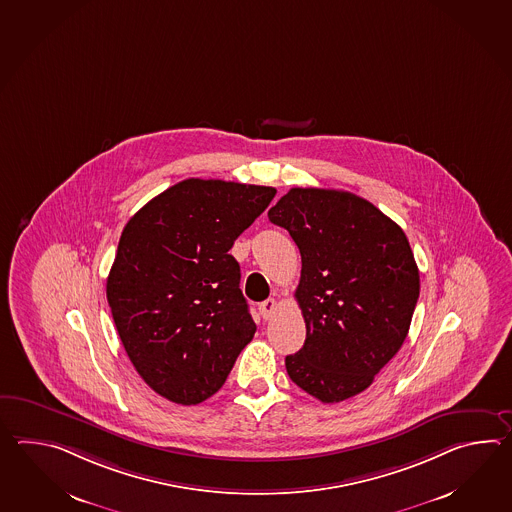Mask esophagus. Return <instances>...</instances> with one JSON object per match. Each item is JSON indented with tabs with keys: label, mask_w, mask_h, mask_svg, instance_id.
Wrapping results in <instances>:
<instances>
[{
	"label": "esophagus",
	"mask_w": 512,
	"mask_h": 512,
	"mask_svg": "<svg viewBox=\"0 0 512 512\" xmlns=\"http://www.w3.org/2000/svg\"><path fill=\"white\" fill-rule=\"evenodd\" d=\"M275 310H277V301L275 299H266V301H262L261 305H259L262 319H272Z\"/></svg>",
	"instance_id": "obj_1"
}]
</instances>
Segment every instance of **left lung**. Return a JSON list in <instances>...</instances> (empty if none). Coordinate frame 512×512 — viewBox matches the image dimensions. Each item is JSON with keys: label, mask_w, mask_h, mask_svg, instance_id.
<instances>
[{"label": "left lung", "mask_w": 512, "mask_h": 512, "mask_svg": "<svg viewBox=\"0 0 512 512\" xmlns=\"http://www.w3.org/2000/svg\"><path fill=\"white\" fill-rule=\"evenodd\" d=\"M301 253L296 299L303 349L286 356L296 386L325 404L354 397L398 353L419 299V268L402 228L347 191L290 189L268 211Z\"/></svg>", "instance_id": "1"}]
</instances>
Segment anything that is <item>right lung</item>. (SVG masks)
<instances>
[{
	"instance_id": "obj_1",
	"label": "right lung",
	"mask_w": 512,
	"mask_h": 512,
	"mask_svg": "<svg viewBox=\"0 0 512 512\" xmlns=\"http://www.w3.org/2000/svg\"><path fill=\"white\" fill-rule=\"evenodd\" d=\"M275 193L189 178L128 220L106 297L130 362L161 397L183 406L213 397L253 338L229 250Z\"/></svg>"
}]
</instances>
